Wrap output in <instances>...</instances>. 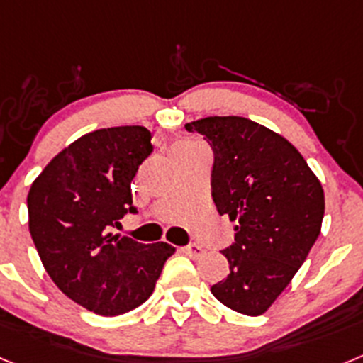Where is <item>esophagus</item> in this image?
Here are the masks:
<instances>
[{
	"mask_svg": "<svg viewBox=\"0 0 363 363\" xmlns=\"http://www.w3.org/2000/svg\"><path fill=\"white\" fill-rule=\"evenodd\" d=\"M184 252L191 256V258H200L203 255V247L198 245V243H189V245L184 247Z\"/></svg>",
	"mask_w": 363,
	"mask_h": 363,
	"instance_id": "34e87169",
	"label": "esophagus"
}]
</instances>
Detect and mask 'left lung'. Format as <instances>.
<instances>
[{
    "instance_id": "obj_1",
    "label": "left lung",
    "mask_w": 363,
    "mask_h": 363,
    "mask_svg": "<svg viewBox=\"0 0 363 363\" xmlns=\"http://www.w3.org/2000/svg\"><path fill=\"white\" fill-rule=\"evenodd\" d=\"M214 154L213 198L230 218L234 242L223 255L229 274L211 287L247 316L264 314L289 285L322 229L323 189L300 152L280 134L240 116L185 125Z\"/></svg>"
}]
</instances>
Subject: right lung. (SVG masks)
<instances>
[{
	"instance_id": "right-lung-1",
	"label": "right lung",
	"mask_w": 363,
	"mask_h": 363,
	"mask_svg": "<svg viewBox=\"0 0 363 363\" xmlns=\"http://www.w3.org/2000/svg\"><path fill=\"white\" fill-rule=\"evenodd\" d=\"M140 125L89 133L54 156L27 196L38 255L63 294L101 316L142 306L152 294L169 243L112 234L136 214L130 182L154 150Z\"/></svg>"
}]
</instances>
